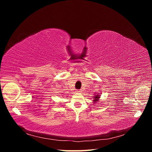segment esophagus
<instances>
[{
  "mask_svg": "<svg viewBox=\"0 0 152 152\" xmlns=\"http://www.w3.org/2000/svg\"><path fill=\"white\" fill-rule=\"evenodd\" d=\"M80 92H81L80 90H77V91H76V93H80Z\"/></svg>",
  "mask_w": 152,
  "mask_h": 152,
  "instance_id": "1",
  "label": "esophagus"
}]
</instances>
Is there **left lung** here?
Wrapping results in <instances>:
<instances>
[{
  "label": "left lung",
  "instance_id": "left-lung-1",
  "mask_svg": "<svg viewBox=\"0 0 152 152\" xmlns=\"http://www.w3.org/2000/svg\"><path fill=\"white\" fill-rule=\"evenodd\" d=\"M100 98V96L98 95V94H96L94 96V100H93V102L94 103H96L97 102H98L99 101V99Z\"/></svg>",
  "mask_w": 152,
  "mask_h": 152
}]
</instances>
